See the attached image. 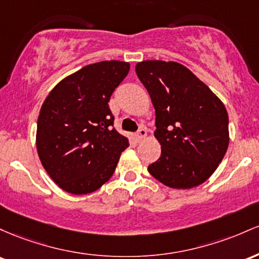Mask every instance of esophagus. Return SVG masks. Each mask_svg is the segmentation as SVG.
<instances>
[{"label":"esophagus","instance_id":"1","mask_svg":"<svg viewBox=\"0 0 259 259\" xmlns=\"http://www.w3.org/2000/svg\"><path fill=\"white\" fill-rule=\"evenodd\" d=\"M147 137V131H145L144 128H141L137 132V135H136V138H137V141L138 142H141V141H143V139Z\"/></svg>","mask_w":259,"mask_h":259}]
</instances>
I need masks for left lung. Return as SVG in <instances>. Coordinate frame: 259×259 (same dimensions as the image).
Listing matches in <instances>:
<instances>
[{
    "label": "left lung",
    "mask_w": 259,
    "mask_h": 259,
    "mask_svg": "<svg viewBox=\"0 0 259 259\" xmlns=\"http://www.w3.org/2000/svg\"><path fill=\"white\" fill-rule=\"evenodd\" d=\"M136 73L155 109L161 155L148 171L162 185L188 190L214 174L229 147L223 101L187 67L174 61H142Z\"/></svg>",
    "instance_id": "8db88e82"
}]
</instances>
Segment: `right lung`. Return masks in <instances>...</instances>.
Instances as JSON below:
<instances>
[{"instance_id":"obj_1","label":"right lung","mask_w":259,"mask_h":259,"mask_svg":"<svg viewBox=\"0 0 259 259\" xmlns=\"http://www.w3.org/2000/svg\"><path fill=\"white\" fill-rule=\"evenodd\" d=\"M130 63L101 61L54 87L37 117L36 150L52 181L66 192L88 194L114 175L128 139L114 128L110 97Z\"/></svg>"}]
</instances>
